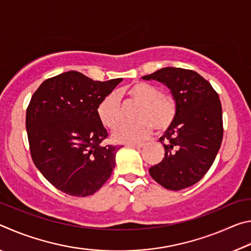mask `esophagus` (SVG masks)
Here are the masks:
<instances>
[{"label": "esophagus", "instance_id": "obj_1", "mask_svg": "<svg viewBox=\"0 0 251 251\" xmlns=\"http://www.w3.org/2000/svg\"><path fill=\"white\" fill-rule=\"evenodd\" d=\"M144 145H145V144H143V143H139V144H128V145H127V146L135 147V148H142Z\"/></svg>", "mask_w": 251, "mask_h": 251}]
</instances>
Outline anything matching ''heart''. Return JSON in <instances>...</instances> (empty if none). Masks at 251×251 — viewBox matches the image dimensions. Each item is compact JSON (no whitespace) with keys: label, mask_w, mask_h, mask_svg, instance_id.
I'll list each match as a JSON object with an SVG mask.
<instances>
[{"label":"heart","mask_w":251,"mask_h":251,"mask_svg":"<svg viewBox=\"0 0 251 251\" xmlns=\"http://www.w3.org/2000/svg\"><path fill=\"white\" fill-rule=\"evenodd\" d=\"M127 101L138 104L136 109L135 123H123V108L115 93H109L97 105L96 114L101 125L113 133V141L121 144H134L150 137L152 129L165 131L176 121L178 104L172 93L160 91L156 85L148 82H135L128 87L118 91Z\"/></svg>","instance_id":"b5f03b06"}]
</instances>
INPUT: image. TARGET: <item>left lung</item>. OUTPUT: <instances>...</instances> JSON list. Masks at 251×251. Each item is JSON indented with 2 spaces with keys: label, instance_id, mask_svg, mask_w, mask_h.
Returning <instances> with one entry per match:
<instances>
[{
  "label": "left lung",
  "instance_id": "left-lung-1",
  "mask_svg": "<svg viewBox=\"0 0 251 251\" xmlns=\"http://www.w3.org/2000/svg\"><path fill=\"white\" fill-rule=\"evenodd\" d=\"M143 78L164 83L178 104L176 121L159 138L165 157L150 168L151 176L169 190L193 186L209 171L223 142L218 93L192 70L165 67Z\"/></svg>",
  "mask_w": 251,
  "mask_h": 251
}]
</instances>
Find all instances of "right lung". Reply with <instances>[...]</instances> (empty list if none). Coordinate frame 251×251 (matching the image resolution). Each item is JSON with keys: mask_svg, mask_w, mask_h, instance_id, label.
<instances>
[{"mask_svg": "<svg viewBox=\"0 0 251 251\" xmlns=\"http://www.w3.org/2000/svg\"><path fill=\"white\" fill-rule=\"evenodd\" d=\"M122 80L100 82L70 71L44 80L33 94L25 120L29 151L61 192L90 196L112 175L120 147L101 144L108 134L96 107Z\"/></svg>", "mask_w": 251, "mask_h": 251, "instance_id": "add662e5", "label": "right lung"}]
</instances>
